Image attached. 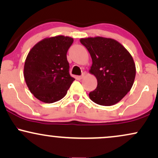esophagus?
<instances>
[{
  "mask_svg": "<svg viewBox=\"0 0 158 158\" xmlns=\"http://www.w3.org/2000/svg\"><path fill=\"white\" fill-rule=\"evenodd\" d=\"M84 77H85V73H82V74H81V76H79V79H82Z\"/></svg>",
  "mask_w": 158,
  "mask_h": 158,
  "instance_id": "34e87169",
  "label": "esophagus"
}]
</instances>
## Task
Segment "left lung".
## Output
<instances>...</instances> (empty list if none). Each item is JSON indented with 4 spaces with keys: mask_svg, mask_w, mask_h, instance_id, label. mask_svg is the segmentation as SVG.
Returning a JSON list of instances; mask_svg holds the SVG:
<instances>
[{
    "mask_svg": "<svg viewBox=\"0 0 158 158\" xmlns=\"http://www.w3.org/2000/svg\"><path fill=\"white\" fill-rule=\"evenodd\" d=\"M90 54L93 64L89 73L98 85L89 93L94 103L112 106L131 90L135 77V65L129 52L114 39L103 37L81 39Z\"/></svg>",
    "mask_w": 158,
    "mask_h": 158,
    "instance_id": "1",
    "label": "left lung"
}]
</instances>
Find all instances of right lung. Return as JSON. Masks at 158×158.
<instances>
[{
    "instance_id": "obj_1",
    "label": "right lung",
    "mask_w": 158,
    "mask_h": 158,
    "mask_svg": "<svg viewBox=\"0 0 158 158\" xmlns=\"http://www.w3.org/2000/svg\"><path fill=\"white\" fill-rule=\"evenodd\" d=\"M72 38L57 35L37 43L29 52L24 77L32 94L44 103H52L65 97L75 80L69 73L67 52Z\"/></svg>"
}]
</instances>
